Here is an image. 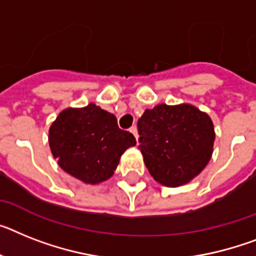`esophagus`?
Returning a JSON list of instances; mask_svg holds the SVG:
<instances>
[{
	"label": "esophagus",
	"instance_id": "esophagus-1",
	"mask_svg": "<svg viewBox=\"0 0 256 256\" xmlns=\"http://www.w3.org/2000/svg\"><path fill=\"white\" fill-rule=\"evenodd\" d=\"M130 132H132V134L135 136V139L138 140V132H136V128H135V126L130 128Z\"/></svg>",
	"mask_w": 256,
	"mask_h": 256
}]
</instances>
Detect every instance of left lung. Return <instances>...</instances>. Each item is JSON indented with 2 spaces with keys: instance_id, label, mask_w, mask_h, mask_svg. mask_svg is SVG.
Here are the masks:
<instances>
[{
  "instance_id": "1",
  "label": "left lung",
  "mask_w": 256,
  "mask_h": 256,
  "mask_svg": "<svg viewBox=\"0 0 256 256\" xmlns=\"http://www.w3.org/2000/svg\"><path fill=\"white\" fill-rule=\"evenodd\" d=\"M139 150L152 177L165 186H181L196 177L211 158V118L192 105H156L138 120Z\"/></svg>"
}]
</instances>
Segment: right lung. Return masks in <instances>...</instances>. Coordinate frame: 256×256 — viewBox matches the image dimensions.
Returning a JSON list of instances; mask_svg holds the SVG:
<instances>
[{"instance_id":"right-lung-1","label":"right lung","mask_w":256,"mask_h":256,"mask_svg":"<svg viewBox=\"0 0 256 256\" xmlns=\"http://www.w3.org/2000/svg\"><path fill=\"white\" fill-rule=\"evenodd\" d=\"M135 144L134 135L118 128L116 116L95 104L65 109L49 130V146L60 166L86 184L110 178L121 154Z\"/></svg>"}]
</instances>
